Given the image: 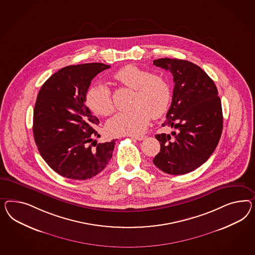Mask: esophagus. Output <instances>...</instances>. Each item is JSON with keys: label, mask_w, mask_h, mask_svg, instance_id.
I'll return each instance as SVG.
<instances>
[{"label": "esophagus", "mask_w": 255, "mask_h": 255, "mask_svg": "<svg viewBox=\"0 0 255 255\" xmlns=\"http://www.w3.org/2000/svg\"><path fill=\"white\" fill-rule=\"evenodd\" d=\"M131 137L132 139H135V140H138V141H142V140H144L145 139V135H131Z\"/></svg>", "instance_id": "1"}]
</instances>
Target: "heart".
<instances>
[{
	"label": "heart",
	"instance_id": "b5f03b06",
	"mask_svg": "<svg viewBox=\"0 0 255 255\" xmlns=\"http://www.w3.org/2000/svg\"><path fill=\"white\" fill-rule=\"evenodd\" d=\"M114 78L133 90L129 111L120 112L107 123V129L114 135H136L145 131L150 117H161L171 99L169 84L161 76L128 65L119 69ZM86 106L94 114L109 116L115 110L110 88L102 84L92 86L86 93Z\"/></svg>",
	"mask_w": 255,
	"mask_h": 255
}]
</instances>
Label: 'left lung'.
<instances>
[{"label":"left lung","instance_id":"obj_1","mask_svg":"<svg viewBox=\"0 0 255 255\" xmlns=\"http://www.w3.org/2000/svg\"><path fill=\"white\" fill-rule=\"evenodd\" d=\"M153 64L173 77L172 105L162 126L176 129L172 135H155L160 151L153 162L166 173L185 174L202 165L218 145L223 130L220 97L214 81L196 64L176 58H159Z\"/></svg>","mask_w":255,"mask_h":255}]
</instances>
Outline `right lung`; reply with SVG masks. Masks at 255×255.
<instances>
[{"label": "right lung", "mask_w": 255, "mask_h": 255, "mask_svg": "<svg viewBox=\"0 0 255 255\" xmlns=\"http://www.w3.org/2000/svg\"><path fill=\"white\" fill-rule=\"evenodd\" d=\"M110 68L103 63L68 66L39 91L33 111L35 143L45 162L66 178H92L112 157L115 140L97 143L99 120L84 104L92 80Z\"/></svg>", "instance_id": "right-lung-1"}]
</instances>
